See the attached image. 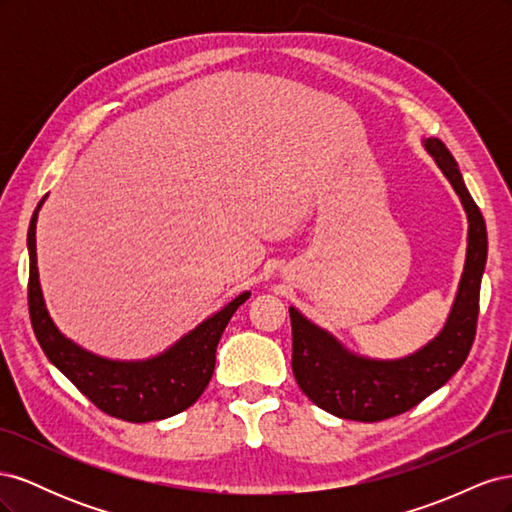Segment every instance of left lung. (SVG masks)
<instances>
[{
	"label": "left lung",
	"mask_w": 512,
	"mask_h": 512,
	"mask_svg": "<svg viewBox=\"0 0 512 512\" xmlns=\"http://www.w3.org/2000/svg\"><path fill=\"white\" fill-rule=\"evenodd\" d=\"M423 147L453 185L468 218V247L451 312L438 335L399 359H371L352 352L327 329L290 309L292 374L301 391L324 412L374 423L397 416L438 391L468 359L478 318V294L487 265V226L459 166L440 138Z\"/></svg>",
	"instance_id": "left-lung-1"
}]
</instances>
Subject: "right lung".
Returning <instances> with one entry per match:
<instances>
[{
	"instance_id": "right-lung-1",
	"label": "right lung",
	"mask_w": 512,
	"mask_h": 512,
	"mask_svg": "<svg viewBox=\"0 0 512 512\" xmlns=\"http://www.w3.org/2000/svg\"><path fill=\"white\" fill-rule=\"evenodd\" d=\"M40 200L27 232L29 252V316L38 344L61 374L89 401L111 416L130 423L162 421L188 410L203 395L215 369V352L228 320L250 299V290L237 294L218 312L179 337L164 352L138 361H119L79 346L59 331L44 303L36 256V224Z\"/></svg>"
}]
</instances>
